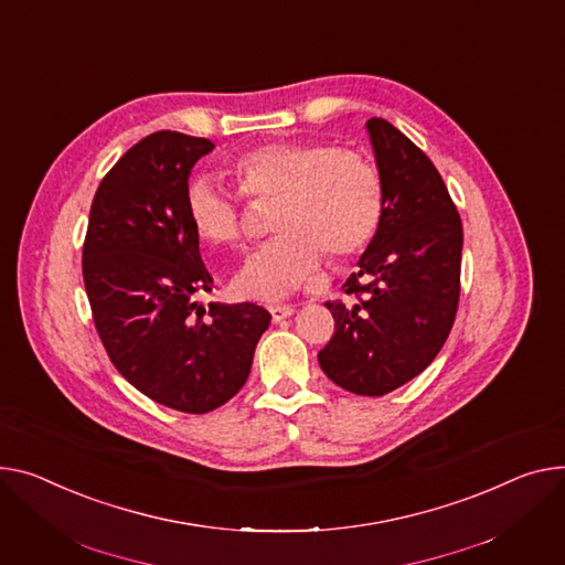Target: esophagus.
I'll use <instances>...</instances> for the list:
<instances>
[{
	"mask_svg": "<svg viewBox=\"0 0 565 565\" xmlns=\"http://www.w3.org/2000/svg\"><path fill=\"white\" fill-rule=\"evenodd\" d=\"M268 311L273 316V322H281L284 318H290L295 313V309L288 305H273V307H268Z\"/></svg>",
	"mask_w": 565,
	"mask_h": 565,
	"instance_id": "34e87169",
	"label": "esophagus"
}]
</instances>
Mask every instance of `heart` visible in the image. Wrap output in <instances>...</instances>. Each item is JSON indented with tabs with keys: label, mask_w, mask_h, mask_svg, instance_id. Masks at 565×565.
Listing matches in <instances>:
<instances>
[{
	"label": "heart",
	"mask_w": 565,
	"mask_h": 565,
	"mask_svg": "<svg viewBox=\"0 0 565 565\" xmlns=\"http://www.w3.org/2000/svg\"><path fill=\"white\" fill-rule=\"evenodd\" d=\"M232 174L249 200H277L273 241L260 245L234 277L245 299L275 302L290 295L327 252L359 254L382 220V179L354 149L320 140H279L247 149L232 161ZM185 215L213 247H236L245 236L241 200L213 179H195L185 191Z\"/></svg>",
	"instance_id": "1"
}]
</instances>
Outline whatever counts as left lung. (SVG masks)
<instances>
[{"instance_id":"8db88e82","label":"left lung","mask_w":565,"mask_h":565,"mask_svg":"<svg viewBox=\"0 0 565 565\" xmlns=\"http://www.w3.org/2000/svg\"><path fill=\"white\" fill-rule=\"evenodd\" d=\"M365 129L382 179V220L359 273L343 284L350 299L324 305L335 324L318 361L333 384L380 397L418 377L447 341L461 292L463 227L423 149L382 118Z\"/></svg>"}]
</instances>
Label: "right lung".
<instances>
[{
    "label": "right lung",
    "instance_id": "obj_1",
    "mask_svg": "<svg viewBox=\"0 0 565 565\" xmlns=\"http://www.w3.org/2000/svg\"><path fill=\"white\" fill-rule=\"evenodd\" d=\"M213 147L179 131L136 142L102 179L84 243V284L108 359L142 395L183 413H209L243 388L273 318L249 302H195L213 277L185 191Z\"/></svg>",
    "mask_w": 565,
    "mask_h": 565
}]
</instances>
